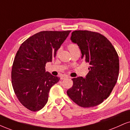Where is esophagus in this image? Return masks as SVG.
<instances>
[{"instance_id":"obj_1","label":"esophagus","mask_w":130,"mask_h":130,"mask_svg":"<svg viewBox=\"0 0 130 130\" xmlns=\"http://www.w3.org/2000/svg\"><path fill=\"white\" fill-rule=\"evenodd\" d=\"M68 78V75H62V76L61 77V78H60V79H61V80H64V79H65V78Z\"/></svg>"}]
</instances>
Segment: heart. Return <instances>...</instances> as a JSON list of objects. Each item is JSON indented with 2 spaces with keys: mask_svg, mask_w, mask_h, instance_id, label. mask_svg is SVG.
Here are the masks:
<instances>
[{
  "mask_svg": "<svg viewBox=\"0 0 130 130\" xmlns=\"http://www.w3.org/2000/svg\"><path fill=\"white\" fill-rule=\"evenodd\" d=\"M77 48H78V45H77V44H75V43H70L68 45V48L69 50H72V49Z\"/></svg>",
  "mask_w": 130,
  "mask_h": 130,
  "instance_id": "obj_1",
  "label": "heart"
}]
</instances>
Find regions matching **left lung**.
<instances>
[{"label":"left lung","instance_id":"left-lung-1","mask_svg":"<svg viewBox=\"0 0 130 130\" xmlns=\"http://www.w3.org/2000/svg\"><path fill=\"white\" fill-rule=\"evenodd\" d=\"M71 40L78 45L82 58L90 67L85 78L72 79L73 85L67 91V95L82 107L96 106L109 97L117 82L118 55L111 42L100 33L75 30L72 32Z\"/></svg>","mask_w":130,"mask_h":130}]
</instances>
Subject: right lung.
Instances as JSON below:
<instances>
[{
	"label": "right lung",
	"mask_w": 130,
	"mask_h": 130,
	"mask_svg": "<svg viewBox=\"0 0 130 130\" xmlns=\"http://www.w3.org/2000/svg\"><path fill=\"white\" fill-rule=\"evenodd\" d=\"M71 30L41 31L29 37L17 51L11 71L16 96L32 111L42 109L47 103L50 88L60 78L45 71Z\"/></svg>",
	"instance_id": "1"
}]
</instances>
